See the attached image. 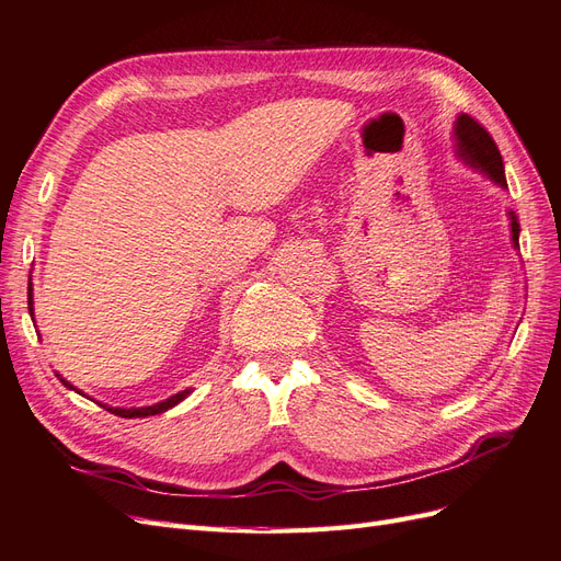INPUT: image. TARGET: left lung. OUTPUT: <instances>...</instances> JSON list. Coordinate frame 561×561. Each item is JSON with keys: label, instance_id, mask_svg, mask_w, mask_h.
Segmentation results:
<instances>
[{"label": "left lung", "instance_id": "8db88e82", "mask_svg": "<svg viewBox=\"0 0 561 561\" xmlns=\"http://www.w3.org/2000/svg\"><path fill=\"white\" fill-rule=\"evenodd\" d=\"M453 139H455V153L459 161H462L467 168L481 172L488 180H493L495 184H500L502 190H507L505 182V163H502V156L495 147L493 137L488 135L483 127L469 118L467 113L455 118L453 125ZM510 215V229H512V247L519 251V220H516L514 210L507 213Z\"/></svg>", "mask_w": 561, "mask_h": 561}]
</instances>
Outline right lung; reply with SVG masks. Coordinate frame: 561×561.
<instances>
[{"instance_id":"obj_1","label":"right lung","mask_w":561,"mask_h":561,"mask_svg":"<svg viewBox=\"0 0 561 561\" xmlns=\"http://www.w3.org/2000/svg\"><path fill=\"white\" fill-rule=\"evenodd\" d=\"M27 310H31V318H35V308H33V286H27ZM56 377H59V381L66 386V389H70V391H76V393H80V396H84L80 389H76L73 383L70 381H66L59 371H56ZM192 393V389H186V391H180V393H175V396H170V398H165V400H161V403H156V405H149V408H113V405H106V403H99L102 405L104 410H108L111 414H118V417H125V420H135V417H151V414H161V412H168L170 408H175L178 403H182V400ZM94 400V398H92ZM96 403V400H94Z\"/></svg>"}]
</instances>
